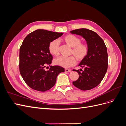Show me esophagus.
<instances>
[{
  "mask_svg": "<svg viewBox=\"0 0 126 126\" xmlns=\"http://www.w3.org/2000/svg\"><path fill=\"white\" fill-rule=\"evenodd\" d=\"M64 71H65L66 72H71V70L69 69H67V68H66V69H64Z\"/></svg>",
  "mask_w": 126,
  "mask_h": 126,
  "instance_id": "obj_1",
  "label": "esophagus"
}]
</instances>
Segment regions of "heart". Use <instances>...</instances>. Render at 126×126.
<instances>
[{
    "label": "heart",
    "mask_w": 126,
    "mask_h": 126,
    "mask_svg": "<svg viewBox=\"0 0 126 126\" xmlns=\"http://www.w3.org/2000/svg\"><path fill=\"white\" fill-rule=\"evenodd\" d=\"M65 43L72 47L71 54H74L76 58L79 61L82 60L87 56L89 51L88 45L84 43H81V39L78 37L72 34H69L64 36L63 38ZM59 41L54 39L50 42L48 45L49 52L54 56L59 55ZM76 60L74 56L66 57L61 56L57 57L54 60V63L57 66L64 68L70 67L75 64Z\"/></svg>",
    "instance_id": "heart-1"
}]
</instances>
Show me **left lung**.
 <instances>
[{
    "label": "left lung",
    "mask_w": 126,
    "mask_h": 126,
    "mask_svg": "<svg viewBox=\"0 0 126 126\" xmlns=\"http://www.w3.org/2000/svg\"><path fill=\"white\" fill-rule=\"evenodd\" d=\"M72 34L81 36L85 39L89 48L88 53L79 65L81 69L74 70L79 75L73 85L82 90H90L97 86L102 81L107 70L108 54L104 40L98 34L86 28L75 29Z\"/></svg>",
    "instance_id": "1"
}]
</instances>
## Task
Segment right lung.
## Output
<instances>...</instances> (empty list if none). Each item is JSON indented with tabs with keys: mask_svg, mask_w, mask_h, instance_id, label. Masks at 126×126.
I'll return each mask as SVG.
<instances>
[{
	"mask_svg": "<svg viewBox=\"0 0 126 126\" xmlns=\"http://www.w3.org/2000/svg\"><path fill=\"white\" fill-rule=\"evenodd\" d=\"M63 35V32L37 29L28 34L22 42L19 51L20 73L31 88L39 91L48 90L55 85L57 76L64 71L59 66H51L47 71L44 69L50 65L52 60L49 44Z\"/></svg>",
	"mask_w": 126,
	"mask_h": 126,
	"instance_id": "add662e5",
	"label": "right lung"
}]
</instances>
